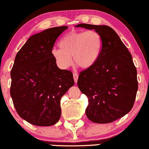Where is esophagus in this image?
Wrapping results in <instances>:
<instances>
[{
	"label": "esophagus",
	"instance_id": "esophagus-1",
	"mask_svg": "<svg viewBox=\"0 0 149 149\" xmlns=\"http://www.w3.org/2000/svg\"><path fill=\"white\" fill-rule=\"evenodd\" d=\"M73 78H74V81H75V83H77V81H78V74L76 73H73Z\"/></svg>",
	"mask_w": 149,
	"mask_h": 149
}]
</instances>
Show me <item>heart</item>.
<instances>
[{
    "instance_id": "b5f03b06",
    "label": "heart",
    "mask_w": 149,
    "mask_h": 149,
    "mask_svg": "<svg viewBox=\"0 0 149 149\" xmlns=\"http://www.w3.org/2000/svg\"><path fill=\"white\" fill-rule=\"evenodd\" d=\"M60 49H53L52 55L61 69L74 63L83 69H89L97 63L101 55L102 39L94 30L71 32L63 36L58 43Z\"/></svg>"
}]
</instances>
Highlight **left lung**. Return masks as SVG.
I'll use <instances>...</instances> for the list:
<instances>
[{
    "label": "left lung",
    "instance_id": "1",
    "mask_svg": "<svg viewBox=\"0 0 149 149\" xmlns=\"http://www.w3.org/2000/svg\"><path fill=\"white\" fill-rule=\"evenodd\" d=\"M75 27L95 29L102 37L99 60L80 73L77 84L88 99V118L95 123H110L129 113L134 103L138 82L132 54L109 26L82 23Z\"/></svg>",
    "mask_w": 149,
    "mask_h": 149
}]
</instances>
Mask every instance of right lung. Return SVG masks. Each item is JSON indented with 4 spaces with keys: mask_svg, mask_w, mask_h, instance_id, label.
I'll return each mask as SVG.
<instances>
[{
    "mask_svg": "<svg viewBox=\"0 0 149 149\" xmlns=\"http://www.w3.org/2000/svg\"><path fill=\"white\" fill-rule=\"evenodd\" d=\"M66 29L52 27L31 36L15 58L10 95L19 117L33 125L57 123L61 97L74 85L73 73L60 69L52 55L57 37Z\"/></svg>",
    "mask_w": 149,
    "mask_h": 149,
    "instance_id": "1",
    "label": "right lung"
}]
</instances>
